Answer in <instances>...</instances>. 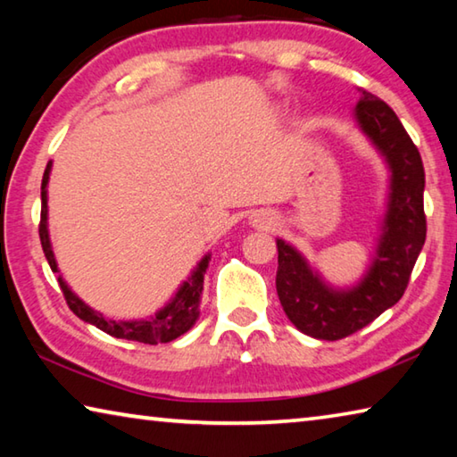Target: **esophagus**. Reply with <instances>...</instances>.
<instances>
[{"mask_svg": "<svg viewBox=\"0 0 457 457\" xmlns=\"http://www.w3.org/2000/svg\"><path fill=\"white\" fill-rule=\"evenodd\" d=\"M266 226H270V223H266Z\"/></svg>", "mask_w": 457, "mask_h": 457, "instance_id": "34e87169", "label": "esophagus"}]
</instances>
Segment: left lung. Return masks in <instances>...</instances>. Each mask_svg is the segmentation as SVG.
<instances>
[{
    "instance_id": "obj_1",
    "label": "left lung",
    "mask_w": 457,
    "mask_h": 457,
    "mask_svg": "<svg viewBox=\"0 0 457 457\" xmlns=\"http://www.w3.org/2000/svg\"><path fill=\"white\" fill-rule=\"evenodd\" d=\"M354 114L391 169L389 210L373 266L353 290H332L292 245L276 242V290L284 312L298 330L320 340L349 337L399 303L428 231L423 161L411 137L393 108L367 90L361 92Z\"/></svg>"
}]
</instances>
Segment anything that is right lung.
Returning <instances> with one entry per match:
<instances>
[{
  "mask_svg": "<svg viewBox=\"0 0 457 457\" xmlns=\"http://www.w3.org/2000/svg\"><path fill=\"white\" fill-rule=\"evenodd\" d=\"M50 169H52V163L46 165V171L42 177V213H40V226H37V231H40V242H42V250L46 253V260H48L52 272H58L56 260H54V253L50 247L48 223H46L48 221V191H46V185H48V179H50ZM210 260L212 256L207 253V256L199 262L197 270L191 274L189 280L183 282V286L179 288V292L175 294L171 303L149 320H133V322L108 320L103 314L95 312L90 306L84 304L82 300L76 296L71 288H68L62 278H58V284H60L62 294H64L68 308H71L79 319H82L84 322L95 324L96 328L106 332V335H111L114 338L137 340V343H145V345L169 343V340H175L177 337H181L183 332H187L197 320L199 298H201V290H204V276H205L207 266H210Z\"/></svg>",
  "mask_w": 457,
  "mask_h": 457,
  "instance_id": "obj_1",
  "label": "right lung"
}]
</instances>
